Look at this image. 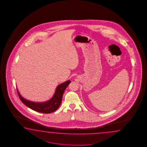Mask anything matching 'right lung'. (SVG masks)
Segmentation results:
<instances>
[{
    "mask_svg": "<svg viewBox=\"0 0 147 147\" xmlns=\"http://www.w3.org/2000/svg\"><path fill=\"white\" fill-rule=\"evenodd\" d=\"M70 82V80H68L59 85L56 88V90L53 97L50 100L45 102L36 103L29 101L23 98L19 94L18 90L17 93L19 99L22 101V103L29 108L39 113H50L55 111L59 107L62 101L65 90Z\"/></svg>",
    "mask_w": 147,
    "mask_h": 147,
    "instance_id": "right-lung-1",
    "label": "right lung"
}]
</instances>
